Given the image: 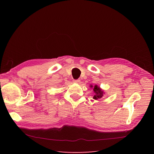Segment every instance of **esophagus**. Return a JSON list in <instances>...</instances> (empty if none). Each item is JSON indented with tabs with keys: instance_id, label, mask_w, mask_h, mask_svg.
I'll return each instance as SVG.
<instances>
[{
	"instance_id": "obj_1",
	"label": "esophagus",
	"mask_w": 154,
	"mask_h": 154,
	"mask_svg": "<svg viewBox=\"0 0 154 154\" xmlns=\"http://www.w3.org/2000/svg\"><path fill=\"white\" fill-rule=\"evenodd\" d=\"M73 82L76 83H80V80H75L73 81Z\"/></svg>"
}]
</instances>
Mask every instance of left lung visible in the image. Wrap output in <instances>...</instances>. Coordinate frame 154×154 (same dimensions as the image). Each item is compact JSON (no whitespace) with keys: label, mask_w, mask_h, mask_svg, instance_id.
Masks as SVG:
<instances>
[{"label":"left lung","mask_w":154,"mask_h":154,"mask_svg":"<svg viewBox=\"0 0 154 154\" xmlns=\"http://www.w3.org/2000/svg\"><path fill=\"white\" fill-rule=\"evenodd\" d=\"M90 87L91 88H93V92H94V96H93V99L95 100H99L104 96L105 92H104V91L102 90V88H101L100 87L97 85H95L94 86L91 85Z\"/></svg>","instance_id":"obj_1"}]
</instances>
